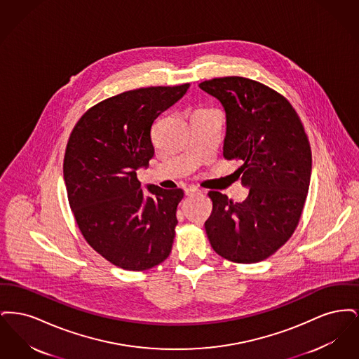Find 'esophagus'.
I'll list each match as a JSON object with an SVG mask.
<instances>
[{
    "instance_id": "1",
    "label": "esophagus",
    "mask_w": 359,
    "mask_h": 359,
    "mask_svg": "<svg viewBox=\"0 0 359 359\" xmlns=\"http://www.w3.org/2000/svg\"><path fill=\"white\" fill-rule=\"evenodd\" d=\"M196 194H201L199 188L195 187V186H189V187L186 188V195L187 196H192V195H196Z\"/></svg>"
}]
</instances>
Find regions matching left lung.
I'll use <instances>...</instances> for the list:
<instances>
[{"mask_svg":"<svg viewBox=\"0 0 359 359\" xmlns=\"http://www.w3.org/2000/svg\"><path fill=\"white\" fill-rule=\"evenodd\" d=\"M199 87L224 107L226 160L250 188L242 203L210 191L205 233L217 255L255 264L274 255L294 233L307 199L312 154L304 125L290 101L243 76H223Z\"/></svg>","mask_w":359,"mask_h":359,"instance_id":"1","label":"left lung"}]
</instances>
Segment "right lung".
Wrapping results in <instances>:
<instances>
[{"label":"right lung","mask_w":359,"mask_h":359,"mask_svg":"<svg viewBox=\"0 0 359 359\" xmlns=\"http://www.w3.org/2000/svg\"><path fill=\"white\" fill-rule=\"evenodd\" d=\"M188 87H141L103 100L69 135L63 173L76 224L98 255L125 271L151 269L171 253L184 191H142L136 171L154 157V120Z\"/></svg>","instance_id":"add662e5"}]
</instances>
